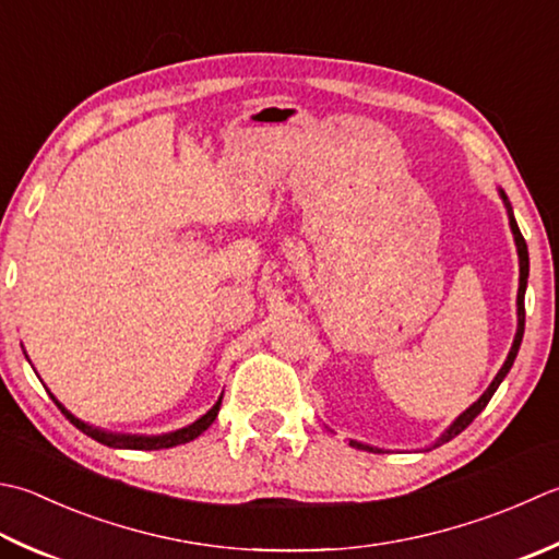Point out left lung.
Wrapping results in <instances>:
<instances>
[{"label":"left lung","mask_w":559,"mask_h":559,"mask_svg":"<svg viewBox=\"0 0 559 559\" xmlns=\"http://www.w3.org/2000/svg\"><path fill=\"white\" fill-rule=\"evenodd\" d=\"M499 191V199L504 201V207H507V215H509V227H511V235H513V242H516V251H519V295H516V317H519V324H516V336H513V344L509 348V356L504 360V366L499 368V373L495 376V380L489 382V388L483 392V397H479L477 402L469 404V407L461 414V417H455V421L448 426V429L436 439L426 451H431V448H439L443 443H448L451 439H455L457 433H461L463 429H467L469 424H473V419L477 417L479 412H483L487 407V402L491 400V395H495L497 388L501 385V380L507 378V373L513 366V360H516V354L521 348V338H523V324H526V308H523V298H526V286H528V247H526V239H523L521 229L516 225V217H513V207L509 203V195L504 193V189H497ZM354 448H358V451H373V453H380L382 448H376V445H368V443H360V441H348Z\"/></svg>","instance_id":"8db88e82"}]
</instances>
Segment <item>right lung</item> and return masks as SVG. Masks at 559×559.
Wrapping results in <instances>:
<instances>
[{"mask_svg": "<svg viewBox=\"0 0 559 559\" xmlns=\"http://www.w3.org/2000/svg\"><path fill=\"white\" fill-rule=\"evenodd\" d=\"M50 397H52L55 404H58L64 417H68L82 433L92 436L94 441L104 443L108 448H123V451H159V448H174V445H181V443H189L193 439H199V436L207 429V426L215 421L217 412H221V404H223V395H221L201 419H195L193 424L183 426V429L169 431V433H118V431H106V429H102V426L82 421L80 417H74V414L68 407H64V404L58 397L52 395V392H50Z\"/></svg>", "mask_w": 559, "mask_h": 559, "instance_id": "1", "label": "right lung"}]
</instances>
